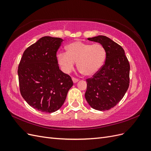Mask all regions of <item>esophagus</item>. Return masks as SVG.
<instances>
[{"label":"esophagus","instance_id":"34e87169","mask_svg":"<svg viewBox=\"0 0 151 151\" xmlns=\"http://www.w3.org/2000/svg\"><path fill=\"white\" fill-rule=\"evenodd\" d=\"M72 81L74 82V83H76L79 81V79H77V78H75V77H72Z\"/></svg>","mask_w":151,"mask_h":151}]
</instances>
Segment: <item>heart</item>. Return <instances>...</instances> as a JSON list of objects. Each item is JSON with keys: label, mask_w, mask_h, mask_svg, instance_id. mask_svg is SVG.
<instances>
[{"label": "heart", "mask_w": 151, "mask_h": 151, "mask_svg": "<svg viewBox=\"0 0 151 151\" xmlns=\"http://www.w3.org/2000/svg\"><path fill=\"white\" fill-rule=\"evenodd\" d=\"M65 53L57 55V60L63 71L69 73L74 68L75 62L85 76H91L96 73L106 58V51L99 44H89L76 41L67 45Z\"/></svg>", "instance_id": "obj_1"}]
</instances>
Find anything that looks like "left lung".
<instances>
[{
    "label": "left lung",
    "mask_w": 151,
    "mask_h": 151,
    "mask_svg": "<svg viewBox=\"0 0 151 151\" xmlns=\"http://www.w3.org/2000/svg\"><path fill=\"white\" fill-rule=\"evenodd\" d=\"M101 44L106 51L104 64L86 79L85 98L93 108L105 111L113 108L124 96L130 83V64L123 48L105 36L88 38Z\"/></svg>",
    "instance_id": "8db88e82"
}]
</instances>
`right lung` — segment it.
<instances>
[{"label":"right lung","instance_id":"obj_1","mask_svg":"<svg viewBox=\"0 0 151 151\" xmlns=\"http://www.w3.org/2000/svg\"><path fill=\"white\" fill-rule=\"evenodd\" d=\"M60 38L44 36L26 49L18 67L21 96L38 111L53 113L64 103L73 86L71 77L60 70L57 52Z\"/></svg>","mask_w":151,"mask_h":151}]
</instances>
